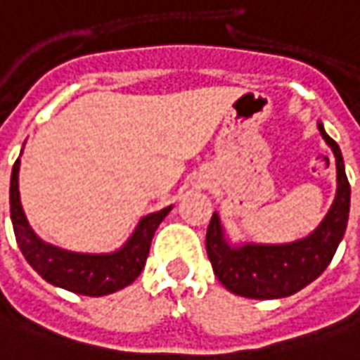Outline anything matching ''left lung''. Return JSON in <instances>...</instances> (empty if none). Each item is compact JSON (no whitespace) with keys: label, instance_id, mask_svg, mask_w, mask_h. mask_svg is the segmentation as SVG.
<instances>
[{"label":"left lung","instance_id":"left-lung-1","mask_svg":"<svg viewBox=\"0 0 360 360\" xmlns=\"http://www.w3.org/2000/svg\"><path fill=\"white\" fill-rule=\"evenodd\" d=\"M318 130L334 153L338 189L326 218L307 238L291 244H244L236 248L226 243L220 218L212 216L205 250L216 277L228 291L250 300L287 297L318 279L332 261L349 222L350 185L338 144L328 136L322 124H318Z\"/></svg>","mask_w":360,"mask_h":360}]
</instances>
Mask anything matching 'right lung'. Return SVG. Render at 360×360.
<instances>
[{"instance_id":"right-lung-1","label":"right lung","mask_w":360,"mask_h":360,"mask_svg":"<svg viewBox=\"0 0 360 360\" xmlns=\"http://www.w3.org/2000/svg\"><path fill=\"white\" fill-rule=\"evenodd\" d=\"M18 171H20V159L13 162L10 181V212L13 234H15L22 255L44 281L63 287L67 291H73V293L99 297V295H108L130 285L142 273L144 263L148 259L155 230L165 220V216L171 212V207H165L157 214L142 218L134 234L130 236V240L117 252H112V255L69 252V250L56 248L53 244L42 243L28 226L22 203H20Z\"/></svg>"}]
</instances>
